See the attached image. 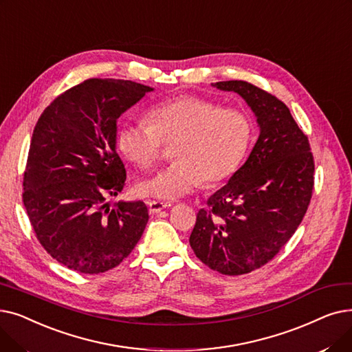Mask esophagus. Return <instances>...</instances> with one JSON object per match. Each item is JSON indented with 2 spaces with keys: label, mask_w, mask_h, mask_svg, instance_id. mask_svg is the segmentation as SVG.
Here are the masks:
<instances>
[{
  "label": "esophagus",
  "mask_w": 352,
  "mask_h": 352,
  "mask_svg": "<svg viewBox=\"0 0 352 352\" xmlns=\"http://www.w3.org/2000/svg\"><path fill=\"white\" fill-rule=\"evenodd\" d=\"M147 206H148L150 214H156L167 208H170L172 204L170 202H159V200H150V202H147Z\"/></svg>",
  "instance_id": "esophagus-1"
}]
</instances>
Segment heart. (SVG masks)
Returning <instances> with one entry per match:
<instances>
[{"label": "heart", "instance_id": "1", "mask_svg": "<svg viewBox=\"0 0 352 352\" xmlns=\"http://www.w3.org/2000/svg\"><path fill=\"white\" fill-rule=\"evenodd\" d=\"M147 120L122 123L117 146L130 162L150 167L162 156L163 143L175 142V160L136 188L139 195L159 200H176L204 180L216 183L232 175L252 136L246 113L190 96L156 104L148 110Z\"/></svg>", "mask_w": 352, "mask_h": 352}]
</instances>
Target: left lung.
<instances>
[{
  "label": "left lung",
  "instance_id": "obj_1",
  "mask_svg": "<svg viewBox=\"0 0 352 352\" xmlns=\"http://www.w3.org/2000/svg\"><path fill=\"white\" fill-rule=\"evenodd\" d=\"M212 86L238 93L256 116L259 138L242 167L200 209L189 243L223 275H243L270 262L302 222L314 189L308 138L279 98L242 80Z\"/></svg>",
  "mask_w": 352,
  "mask_h": 352
}]
</instances>
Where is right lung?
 I'll return each mask as SVG.
<instances>
[{
  "label": "right lung",
  "instance_id": "1",
  "mask_svg": "<svg viewBox=\"0 0 352 352\" xmlns=\"http://www.w3.org/2000/svg\"><path fill=\"white\" fill-rule=\"evenodd\" d=\"M148 91L130 80L89 78L60 94L34 127L23 202L43 248L69 270H113L143 235L147 206L120 200L111 208L107 197L126 182L117 119Z\"/></svg>",
  "mask_w": 352,
  "mask_h": 352
}]
</instances>
